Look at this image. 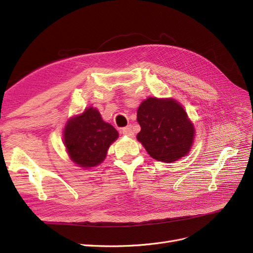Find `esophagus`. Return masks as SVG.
<instances>
[{
    "label": "esophagus",
    "instance_id": "obj_1",
    "mask_svg": "<svg viewBox=\"0 0 253 253\" xmlns=\"http://www.w3.org/2000/svg\"><path fill=\"white\" fill-rule=\"evenodd\" d=\"M122 133H123L124 135H127V136H132L133 135L132 127L131 126H127L125 128H123V129H122Z\"/></svg>",
    "mask_w": 253,
    "mask_h": 253
}]
</instances>
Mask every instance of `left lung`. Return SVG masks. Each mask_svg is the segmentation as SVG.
<instances>
[{
	"instance_id": "left-lung-1",
	"label": "left lung",
	"mask_w": 253,
	"mask_h": 253,
	"mask_svg": "<svg viewBox=\"0 0 253 253\" xmlns=\"http://www.w3.org/2000/svg\"><path fill=\"white\" fill-rule=\"evenodd\" d=\"M137 122L141 126L137 141L154 160L172 163L190 152L195 128L174 99H146L137 109Z\"/></svg>"
}]
</instances>
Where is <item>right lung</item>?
<instances>
[{
  "label": "right lung",
  "instance_id": "obj_1",
  "mask_svg": "<svg viewBox=\"0 0 253 253\" xmlns=\"http://www.w3.org/2000/svg\"><path fill=\"white\" fill-rule=\"evenodd\" d=\"M118 136L115 127L102 120L98 109L88 107L68 121L63 142L71 160L87 169L105 160L109 146Z\"/></svg>",
  "mask_w": 253,
  "mask_h": 253
}]
</instances>
